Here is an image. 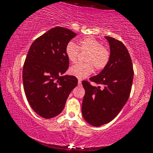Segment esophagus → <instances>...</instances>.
Masks as SVG:
<instances>
[{
  "label": "esophagus",
  "instance_id": "34e87169",
  "mask_svg": "<svg viewBox=\"0 0 153 153\" xmlns=\"http://www.w3.org/2000/svg\"><path fill=\"white\" fill-rule=\"evenodd\" d=\"M78 85H79V86H81V85H82V81H81V80H78Z\"/></svg>",
  "mask_w": 153,
  "mask_h": 153
}]
</instances>
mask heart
Here are the masks:
<instances>
[{
  "instance_id": "b5f03b06",
  "label": "heart",
  "mask_w": 153,
  "mask_h": 153,
  "mask_svg": "<svg viewBox=\"0 0 153 153\" xmlns=\"http://www.w3.org/2000/svg\"><path fill=\"white\" fill-rule=\"evenodd\" d=\"M79 49L82 51H88L85 57L86 62L78 63L72 66L69 73L75 78L82 80L86 78L96 70H102L108 65L110 59V51L106 47L101 45L98 39L92 36L82 38L79 41ZM79 49L78 45L69 42L65 47V54L68 60L75 62L77 60Z\"/></svg>"
}]
</instances>
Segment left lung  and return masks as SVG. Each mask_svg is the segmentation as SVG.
Here are the masks:
<instances>
[{
	"label": "left lung",
	"mask_w": 153,
	"mask_h": 153,
	"mask_svg": "<svg viewBox=\"0 0 153 153\" xmlns=\"http://www.w3.org/2000/svg\"><path fill=\"white\" fill-rule=\"evenodd\" d=\"M105 38L110 47L109 62L99 74L90 78L103 87L82 82L85 91L82 117L94 127L106 124L118 115L129 99L134 76L130 55L124 44L110 36Z\"/></svg>",
	"instance_id": "left-lung-1"
}]
</instances>
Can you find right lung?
<instances>
[{
    "mask_svg": "<svg viewBox=\"0 0 153 153\" xmlns=\"http://www.w3.org/2000/svg\"><path fill=\"white\" fill-rule=\"evenodd\" d=\"M76 34L54 27L32 43L23 68V85L33 110L45 119L62 111L68 96L78 85L73 75H64L69 67L65 47Z\"/></svg>",
    "mask_w": 153,
    "mask_h": 153,
    "instance_id": "right-lung-1",
    "label": "right lung"
}]
</instances>
